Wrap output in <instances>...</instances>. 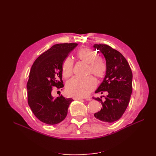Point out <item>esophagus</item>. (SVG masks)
<instances>
[{
	"label": "esophagus",
	"mask_w": 156,
	"mask_h": 156,
	"mask_svg": "<svg viewBox=\"0 0 156 156\" xmlns=\"http://www.w3.org/2000/svg\"><path fill=\"white\" fill-rule=\"evenodd\" d=\"M74 100H81V98H79V97H73ZM87 100H90V99H88Z\"/></svg>",
	"instance_id": "34e87169"
}]
</instances>
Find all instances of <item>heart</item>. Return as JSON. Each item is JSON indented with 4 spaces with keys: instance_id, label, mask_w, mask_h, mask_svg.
Segmentation results:
<instances>
[{
    "instance_id": "1",
    "label": "heart",
    "mask_w": 156,
    "mask_h": 156,
    "mask_svg": "<svg viewBox=\"0 0 156 156\" xmlns=\"http://www.w3.org/2000/svg\"><path fill=\"white\" fill-rule=\"evenodd\" d=\"M77 57L82 62L88 64L87 73H92L98 79L105 76L107 72L106 62L100 56H97V53L94 50L84 48L77 52ZM73 63L69 57L65 58L62 63L63 75L68 78L73 72ZM96 81L91 75L84 78L73 77L66 84V92L71 96L83 98L88 96L96 88Z\"/></svg>"
}]
</instances>
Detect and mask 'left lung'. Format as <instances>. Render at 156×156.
<instances>
[{"label": "left lung", "instance_id": "1", "mask_svg": "<svg viewBox=\"0 0 156 156\" xmlns=\"http://www.w3.org/2000/svg\"><path fill=\"white\" fill-rule=\"evenodd\" d=\"M94 48L103 55L107 65L105 76L95 93H107L104 101L102 97L94 98L102 104L94 116L104 123H112L120 119L129 104L133 75L128 62L119 51L105 44H94Z\"/></svg>", "mask_w": 156, "mask_h": 156}]
</instances>
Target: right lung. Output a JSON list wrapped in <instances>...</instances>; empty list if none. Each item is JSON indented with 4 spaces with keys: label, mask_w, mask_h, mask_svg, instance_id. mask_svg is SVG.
<instances>
[{
    "label": "right lung",
    "mask_w": 156,
    "mask_h": 156,
    "mask_svg": "<svg viewBox=\"0 0 156 156\" xmlns=\"http://www.w3.org/2000/svg\"><path fill=\"white\" fill-rule=\"evenodd\" d=\"M77 44H58L42 53L32 66L27 88L28 103L37 119L47 124H57L65 119L72 98L52 96L53 87H64L62 63Z\"/></svg>",
    "instance_id": "add662e5"
}]
</instances>
